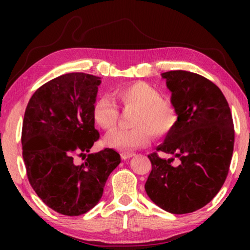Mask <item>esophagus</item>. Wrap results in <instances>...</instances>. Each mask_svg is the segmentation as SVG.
<instances>
[{
    "label": "esophagus",
    "mask_w": 250,
    "mask_h": 250,
    "mask_svg": "<svg viewBox=\"0 0 250 250\" xmlns=\"http://www.w3.org/2000/svg\"><path fill=\"white\" fill-rule=\"evenodd\" d=\"M121 156H122V159L127 160L129 158H132V157L134 156V153H132V152H122Z\"/></svg>",
    "instance_id": "34e87169"
}]
</instances>
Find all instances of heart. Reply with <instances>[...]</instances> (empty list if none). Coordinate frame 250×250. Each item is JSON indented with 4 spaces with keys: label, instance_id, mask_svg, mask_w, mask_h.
I'll list each match as a JSON object with an SVG mask.
<instances>
[{
    "label": "heart",
    "instance_id": "obj_1",
    "mask_svg": "<svg viewBox=\"0 0 250 250\" xmlns=\"http://www.w3.org/2000/svg\"><path fill=\"white\" fill-rule=\"evenodd\" d=\"M115 97L128 108H136L132 129H116L104 138V146L118 151L128 152L149 145L151 134L164 138L172 131L176 114L168 101L163 100L160 93L146 82L123 85L115 90ZM118 107L115 101L101 95L94 101L92 116L99 127L105 131L114 128L118 121Z\"/></svg>",
    "mask_w": 250,
    "mask_h": 250
}]
</instances>
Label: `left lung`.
<instances>
[{"instance_id": "obj_1", "label": "left lung", "mask_w": 250, "mask_h": 250, "mask_svg": "<svg viewBox=\"0 0 250 250\" xmlns=\"http://www.w3.org/2000/svg\"><path fill=\"white\" fill-rule=\"evenodd\" d=\"M177 119L157 150L173 156H148L152 169L145 184L150 199L172 214L206 206L225 182L234 145L233 121L222 91L207 78L184 70L162 74ZM174 158L179 164H173Z\"/></svg>"}]
</instances>
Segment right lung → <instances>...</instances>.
I'll list each match as a JSON object with an SVG mask.
<instances>
[{
  "mask_svg": "<svg viewBox=\"0 0 250 250\" xmlns=\"http://www.w3.org/2000/svg\"><path fill=\"white\" fill-rule=\"evenodd\" d=\"M101 78L84 73L61 75L36 90L22 123V158L29 183L44 204L78 216L101 199L110 173L121 164L114 149L88 153L99 139L92 107Z\"/></svg>",
  "mask_w": 250,
  "mask_h": 250,
  "instance_id": "right-lung-1",
  "label": "right lung"
}]
</instances>
